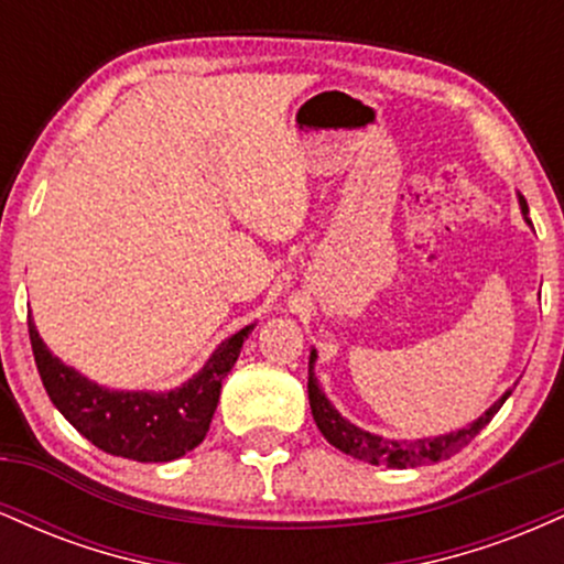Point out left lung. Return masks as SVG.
Here are the masks:
<instances>
[{"label": "left lung", "mask_w": 564, "mask_h": 564, "mask_svg": "<svg viewBox=\"0 0 564 564\" xmlns=\"http://www.w3.org/2000/svg\"><path fill=\"white\" fill-rule=\"evenodd\" d=\"M522 215H528V204L525 198H520ZM313 364H315V349L310 352V377H307V392H310V408H313V419L318 424L321 435L339 448L347 456L360 458V462L368 464H384V467L392 469H405V467H424V464H435L443 462V458L456 456L464 445L471 443V437L480 435V430L490 419L501 411L503 400L509 398L511 390L501 394V400H496L488 411L477 419L475 424L464 426V430L451 432V435H440V437H424V440H384L379 435H371V432H364L360 426L349 424L347 419H341L336 413V408L328 403L326 394L321 392L318 379L313 373Z\"/></svg>", "instance_id": "left-lung-1"}]
</instances>
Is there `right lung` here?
<instances>
[{
	"label": "right lung",
	"instance_id": "add662e5",
	"mask_svg": "<svg viewBox=\"0 0 564 564\" xmlns=\"http://www.w3.org/2000/svg\"><path fill=\"white\" fill-rule=\"evenodd\" d=\"M249 332L251 326H246L225 339L187 384L153 394L111 392L84 379L50 352L34 321H29L39 377L57 411L97 448L132 462H174L206 437L223 379L236 366Z\"/></svg>",
	"mask_w": 564,
	"mask_h": 564
}]
</instances>
